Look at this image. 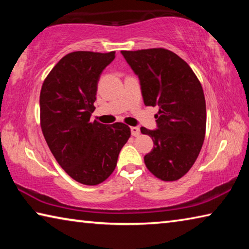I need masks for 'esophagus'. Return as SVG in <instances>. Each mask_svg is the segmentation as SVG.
<instances>
[{
  "label": "esophagus",
  "instance_id": "esophagus-1",
  "mask_svg": "<svg viewBox=\"0 0 249 249\" xmlns=\"http://www.w3.org/2000/svg\"><path fill=\"white\" fill-rule=\"evenodd\" d=\"M130 132H132V135L135 137L140 136L141 135V129L140 127H137V126H132V127H130Z\"/></svg>",
  "mask_w": 249,
  "mask_h": 249
}]
</instances>
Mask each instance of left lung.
Returning a JSON list of instances; mask_svg holds the SVG:
<instances>
[{
	"mask_svg": "<svg viewBox=\"0 0 249 249\" xmlns=\"http://www.w3.org/2000/svg\"><path fill=\"white\" fill-rule=\"evenodd\" d=\"M121 53L138 75L146 107H159L157 128L141 127L154 142L145 165L160 180H178L191 169L204 142L206 108L199 79L183 59L168 49Z\"/></svg>",
	"mask_w": 249,
	"mask_h": 249,
	"instance_id": "obj_1",
	"label": "left lung"
}]
</instances>
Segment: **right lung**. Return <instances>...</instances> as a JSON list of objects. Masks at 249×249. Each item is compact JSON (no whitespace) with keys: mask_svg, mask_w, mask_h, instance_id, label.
<instances>
[{"mask_svg":"<svg viewBox=\"0 0 249 249\" xmlns=\"http://www.w3.org/2000/svg\"><path fill=\"white\" fill-rule=\"evenodd\" d=\"M107 53L74 52L62 57L40 91V126L47 145L67 174L87 185L107 180L130 137L123 123L90 122L100 75L114 60Z\"/></svg>","mask_w":249,"mask_h":249,"instance_id":"obj_1","label":"right lung"}]
</instances>
